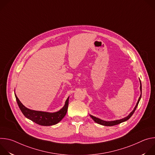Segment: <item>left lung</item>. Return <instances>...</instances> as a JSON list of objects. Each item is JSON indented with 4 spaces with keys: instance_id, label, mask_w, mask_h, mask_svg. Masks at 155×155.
<instances>
[{
    "instance_id": "1",
    "label": "left lung",
    "mask_w": 155,
    "mask_h": 155,
    "mask_svg": "<svg viewBox=\"0 0 155 155\" xmlns=\"http://www.w3.org/2000/svg\"><path fill=\"white\" fill-rule=\"evenodd\" d=\"M140 89L141 94H140V97H139V99H138V101H137V104H136V107H134V110H132V111L129 114V115L128 116H127L126 117H125V118H123V119L118 120H115V121H104V120H101V119H99V118H96V117H93V115H90V117H91V118H92L96 123H98V124H99L103 125V126H115V125L120 124V123H123V122H124V121H127V120H129V119L131 117V116H132V115H133V114L134 113L135 110H136V108H137V105H138V104H139V101H140V99H141V96H142V84H141L140 80Z\"/></svg>"
}]
</instances>
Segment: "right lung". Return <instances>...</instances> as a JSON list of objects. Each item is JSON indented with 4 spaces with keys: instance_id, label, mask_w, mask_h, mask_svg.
I'll return each instance as SVG.
<instances>
[{
    "instance_id": "add662e5",
    "label": "right lung",
    "mask_w": 155,
    "mask_h": 155,
    "mask_svg": "<svg viewBox=\"0 0 155 155\" xmlns=\"http://www.w3.org/2000/svg\"><path fill=\"white\" fill-rule=\"evenodd\" d=\"M15 95L18 105L23 114L27 118L41 126H51L58 123L65 117L68 112L69 97L66 100L64 106L58 112L49 113L35 111V110H32L26 108L20 102L15 93Z\"/></svg>"
}]
</instances>
